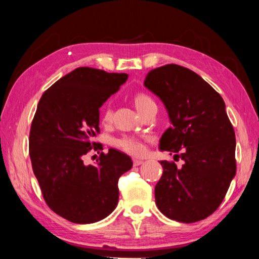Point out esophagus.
<instances>
[{"instance_id":"obj_1","label":"esophagus","mask_w":259,"mask_h":259,"mask_svg":"<svg viewBox=\"0 0 259 259\" xmlns=\"http://www.w3.org/2000/svg\"><path fill=\"white\" fill-rule=\"evenodd\" d=\"M133 163H134V166H138V165L143 164V160L142 159H134Z\"/></svg>"}]
</instances>
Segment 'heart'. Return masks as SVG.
I'll list each match as a JSON object with an SVG mask.
<instances>
[{"mask_svg":"<svg viewBox=\"0 0 259 259\" xmlns=\"http://www.w3.org/2000/svg\"><path fill=\"white\" fill-rule=\"evenodd\" d=\"M134 102L140 113L145 107L151 105V103H154L153 100L150 98L148 94H144V93H138V94H136L134 99ZM111 116H113V114H111L110 107H103V109L101 111V121L103 123H109L111 121ZM111 144H113L116 149L121 150V151L128 154H131V156H142L146 150L145 140H142V138H137L134 136H128V135L115 138Z\"/></svg>","mask_w":259,"mask_h":259,"instance_id":"obj_1","label":"heart"}]
</instances>
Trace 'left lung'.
<instances>
[{"label":"left lung","instance_id":"left-lung-1","mask_svg":"<svg viewBox=\"0 0 259 259\" xmlns=\"http://www.w3.org/2000/svg\"><path fill=\"white\" fill-rule=\"evenodd\" d=\"M144 86L159 96L172 125L160 149L185 161L161 160L156 203L168 219L193 223L218 209L236 175V140L221 95L201 76L176 64L151 69Z\"/></svg>","mask_w":259,"mask_h":259}]
</instances>
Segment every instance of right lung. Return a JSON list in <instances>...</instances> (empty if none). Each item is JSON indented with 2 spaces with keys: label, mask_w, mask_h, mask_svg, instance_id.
Here are the masks:
<instances>
[{
  "label": "right lung",
  "mask_w": 259,
  "mask_h": 259,
  "mask_svg": "<svg viewBox=\"0 0 259 259\" xmlns=\"http://www.w3.org/2000/svg\"><path fill=\"white\" fill-rule=\"evenodd\" d=\"M128 79L125 73L78 67L44 92L31 123L29 154L48 206L73 223L107 218L118 202V179L133 167L125 153L109 149L98 164L83 157L98 150L99 109Z\"/></svg>",
  "instance_id": "add662e5"
}]
</instances>
